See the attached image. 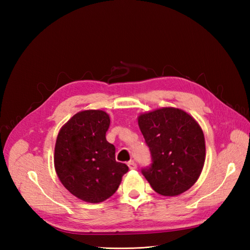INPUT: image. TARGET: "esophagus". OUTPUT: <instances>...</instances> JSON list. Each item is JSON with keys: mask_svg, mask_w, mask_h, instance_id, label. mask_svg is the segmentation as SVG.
<instances>
[{"mask_svg": "<svg viewBox=\"0 0 250 250\" xmlns=\"http://www.w3.org/2000/svg\"><path fill=\"white\" fill-rule=\"evenodd\" d=\"M128 167H129V168L130 169H135L136 167H137V166H136V163L132 160V161H129L128 162Z\"/></svg>", "mask_w": 250, "mask_h": 250, "instance_id": "obj_1", "label": "esophagus"}]
</instances>
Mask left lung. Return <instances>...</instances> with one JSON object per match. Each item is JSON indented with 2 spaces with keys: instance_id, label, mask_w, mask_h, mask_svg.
Returning a JSON list of instances; mask_svg holds the SVG:
<instances>
[{
  "instance_id": "obj_1",
  "label": "left lung",
  "mask_w": 250,
  "mask_h": 250,
  "mask_svg": "<svg viewBox=\"0 0 250 250\" xmlns=\"http://www.w3.org/2000/svg\"><path fill=\"white\" fill-rule=\"evenodd\" d=\"M139 126L152 163L142 173L157 193L175 196L199 179L205 162V139L200 125L185 110L162 107L141 114Z\"/></svg>"
}]
</instances>
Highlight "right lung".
Instances as JSON below:
<instances>
[{"instance_id": "right-lung-1", "label": "right lung", "mask_w": 250, "mask_h": 250, "mask_svg": "<svg viewBox=\"0 0 250 250\" xmlns=\"http://www.w3.org/2000/svg\"><path fill=\"white\" fill-rule=\"evenodd\" d=\"M109 115L89 109L63 125L55 146V168L62 185L79 200L100 203L113 195L129 171L117 162L116 148L106 141Z\"/></svg>"}]
</instances>
